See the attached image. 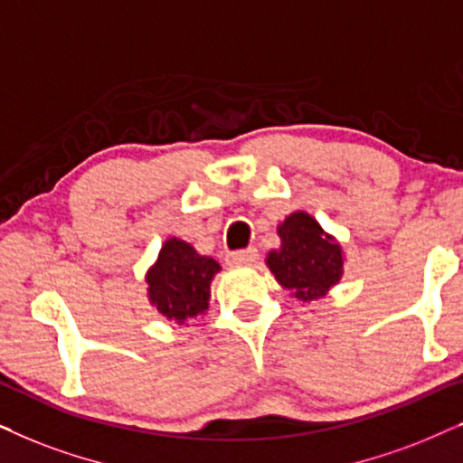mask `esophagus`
I'll use <instances>...</instances> for the list:
<instances>
[{
  "label": "esophagus",
  "mask_w": 463,
  "mask_h": 463,
  "mask_svg": "<svg viewBox=\"0 0 463 463\" xmlns=\"http://www.w3.org/2000/svg\"><path fill=\"white\" fill-rule=\"evenodd\" d=\"M256 260H258V250L256 248L232 251V254L228 256V262L235 264V267H251V264H254Z\"/></svg>",
  "instance_id": "esophagus-1"
}]
</instances>
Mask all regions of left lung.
<instances>
[{"instance_id":"8db88e82","label":"left lung","mask_w":463,"mask_h":463,"mask_svg":"<svg viewBox=\"0 0 463 463\" xmlns=\"http://www.w3.org/2000/svg\"><path fill=\"white\" fill-rule=\"evenodd\" d=\"M281 245L267 254L277 283L300 303L322 300L343 279L345 251L311 213L292 212L277 224Z\"/></svg>"}]
</instances>
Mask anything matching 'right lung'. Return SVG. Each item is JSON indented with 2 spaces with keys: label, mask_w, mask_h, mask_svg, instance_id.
<instances>
[{
  "label": "right lung",
  "mask_w": 463,
  "mask_h": 463,
  "mask_svg": "<svg viewBox=\"0 0 463 463\" xmlns=\"http://www.w3.org/2000/svg\"><path fill=\"white\" fill-rule=\"evenodd\" d=\"M220 269L212 256H201L188 241L169 237L146 270L147 300L167 322L188 326L207 313Z\"/></svg>",
  "instance_id": "obj_1"
}]
</instances>
